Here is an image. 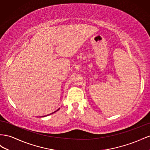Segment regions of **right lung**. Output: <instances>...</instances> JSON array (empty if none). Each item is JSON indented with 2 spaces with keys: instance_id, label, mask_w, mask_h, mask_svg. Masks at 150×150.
Segmentation results:
<instances>
[{
  "instance_id": "1",
  "label": "right lung",
  "mask_w": 150,
  "mask_h": 150,
  "mask_svg": "<svg viewBox=\"0 0 150 150\" xmlns=\"http://www.w3.org/2000/svg\"><path fill=\"white\" fill-rule=\"evenodd\" d=\"M59 110V109H58L57 110ZM57 110H56V111H54V112H53V113H54L55 112H57ZM53 113H51V114H53Z\"/></svg>"
}]
</instances>
